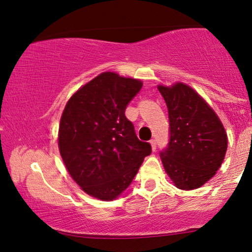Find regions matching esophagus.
<instances>
[{
  "label": "esophagus",
  "mask_w": 252,
  "mask_h": 252,
  "mask_svg": "<svg viewBox=\"0 0 252 252\" xmlns=\"http://www.w3.org/2000/svg\"><path fill=\"white\" fill-rule=\"evenodd\" d=\"M150 143H151V148H153V150L155 151L157 149V142H156V140L155 139H153V140H150Z\"/></svg>",
  "instance_id": "1"
}]
</instances>
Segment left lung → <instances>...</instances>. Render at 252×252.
Here are the masks:
<instances>
[{
    "mask_svg": "<svg viewBox=\"0 0 252 252\" xmlns=\"http://www.w3.org/2000/svg\"><path fill=\"white\" fill-rule=\"evenodd\" d=\"M170 122L167 147L160 151L164 168L178 188H199L223 161L227 135L215 111L184 84L159 86Z\"/></svg>",
    "mask_w": 252,
    "mask_h": 252,
    "instance_id": "obj_1",
    "label": "left lung"
}]
</instances>
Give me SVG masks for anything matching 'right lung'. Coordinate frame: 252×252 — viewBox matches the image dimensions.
I'll return each instance as SVG.
<instances>
[{
	"label": "right lung",
	"mask_w": 252,
	"mask_h": 252,
	"mask_svg": "<svg viewBox=\"0 0 252 252\" xmlns=\"http://www.w3.org/2000/svg\"><path fill=\"white\" fill-rule=\"evenodd\" d=\"M141 88L140 80L104 72L79 89L62 115L58 147L65 166L82 190L102 201L122 194L151 154L125 116Z\"/></svg>",
	"instance_id": "add662e5"
}]
</instances>
